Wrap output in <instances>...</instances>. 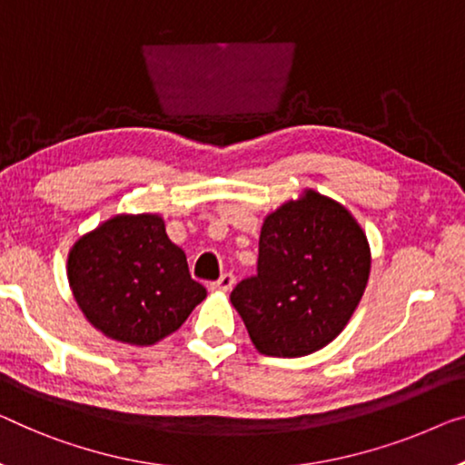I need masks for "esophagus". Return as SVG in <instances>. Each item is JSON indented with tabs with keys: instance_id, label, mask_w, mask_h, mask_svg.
<instances>
[{
	"instance_id": "esophagus-1",
	"label": "esophagus",
	"mask_w": 465,
	"mask_h": 465,
	"mask_svg": "<svg viewBox=\"0 0 465 465\" xmlns=\"http://www.w3.org/2000/svg\"><path fill=\"white\" fill-rule=\"evenodd\" d=\"M233 282H235V277L232 273H223L217 282L211 283V288L213 290H221V292H230L232 286H233Z\"/></svg>"
}]
</instances>
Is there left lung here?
I'll return each mask as SVG.
<instances>
[{
    "mask_svg": "<svg viewBox=\"0 0 465 465\" xmlns=\"http://www.w3.org/2000/svg\"><path fill=\"white\" fill-rule=\"evenodd\" d=\"M370 265L367 238L351 213L309 190L265 219L256 275L230 299L262 355L302 357L344 330Z\"/></svg>",
    "mask_w": 465,
    "mask_h": 465,
    "instance_id": "obj_1",
    "label": "left lung"
}]
</instances>
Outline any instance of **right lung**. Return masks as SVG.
Here are the masks:
<instances>
[{"mask_svg": "<svg viewBox=\"0 0 465 465\" xmlns=\"http://www.w3.org/2000/svg\"><path fill=\"white\" fill-rule=\"evenodd\" d=\"M68 282L94 328L140 346L175 331L206 296L158 214H119L83 235L68 254Z\"/></svg>", "mask_w": 465, "mask_h": 465, "instance_id": "right-lung-1", "label": "right lung"}]
</instances>
